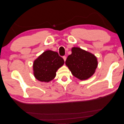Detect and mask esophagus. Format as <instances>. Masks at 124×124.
Segmentation results:
<instances>
[{
	"label": "esophagus",
	"instance_id": "34e87169",
	"mask_svg": "<svg viewBox=\"0 0 124 124\" xmlns=\"http://www.w3.org/2000/svg\"><path fill=\"white\" fill-rule=\"evenodd\" d=\"M62 58H63L64 62H65L66 60V56H64L63 57H62Z\"/></svg>",
	"mask_w": 124,
	"mask_h": 124
}]
</instances>
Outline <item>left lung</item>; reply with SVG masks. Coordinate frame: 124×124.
I'll list each match as a JSON object with an SVG mask.
<instances>
[{
	"label": "left lung",
	"mask_w": 124,
	"mask_h": 124,
	"mask_svg": "<svg viewBox=\"0 0 124 124\" xmlns=\"http://www.w3.org/2000/svg\"><path fill=\"white\" fill-rule=\"evenodd\" d=\"M71 52L65 64L72 75L80 80L89 78L94 74L98 65L96 56L79 47H72Z\"/></svg>",
	"instance_id": "obj_1"
}]
</instances>
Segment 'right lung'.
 I'll list each match as a JSON object with an SVG mask.
<instances>
[{
	"mask_svg": "<svg viewBox=\"0 0 124 124\" xmlns=\"http://www.w3.org/2000/svg\"><path fill=\"white\" fill-rule=\"evenodd\" d=\"M64 64V60L56 52L45 51L34 61L33 74L40 82H49L56 76V72Z\"/></svg>",
	"mask_w": 124,
	"mask_h": 124,
	"instance_id": "1",
	"label": "right lung"
}]
</instances>
